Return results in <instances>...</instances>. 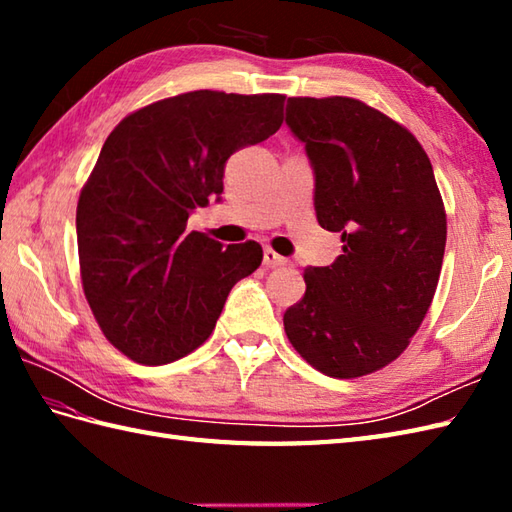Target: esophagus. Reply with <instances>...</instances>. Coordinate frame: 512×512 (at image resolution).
Wrapping results in <instances>:
<instances>
[{
	"label": "esophagus",
	"instance_id": "34e87169",
	"mask_svg": "<svg viewBox=\"0 0 512 512\" xmlns=\"http://www.w3.org/2000/svg\"><path fill=\"white\" fill-rule=\"evenodd\" d=\"M264 264L268 268H275V266H286L288 259L281 257L279 253H275L273 248H264Z\"/></svg>",
	"mask_w": 512,
	"mask_h": 512
}]
</instances>
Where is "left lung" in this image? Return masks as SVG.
I'll use <instances>...</instances> for the list:
<instances>
[{"instance_id":"8db88e82","label":"left lung","mask_w":512,"mask_h":512,"mask_svg":"<svg viewBox=\"0 0 512 512\" xmlns=\"http://www.w3.org/2000/svg\"><path fill=\"white\" fill-rule=\"evenodd\" d=\"M286 125L306 145L317 220L343 242L334 264L306 268L286 334L325 376L372 374L405 352L436 295L447 215L431 160L405 127L347 96L288 99Z\"/></svg>"}]
</instances>
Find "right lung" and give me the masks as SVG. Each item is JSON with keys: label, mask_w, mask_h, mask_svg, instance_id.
I'll return each instance as SVG.
<instances>
[{"label": "right lung", "mask_w": 512, "mask_h": 512, "mask_svg": "<svg viewBox=\"0 0 512 512\" xmlns=\"http://www.w3.org/2000/svg\"><path fill=\"white\" fill-rule=\"evenodd\" d=\"M286 96L198 90L125 116L76 206L83 292L116 350L165 365L209 339L228 292L262 264L257 242L187 233L220 200L224 167L284 123Z\"/></svg>", "instance_id": "obj_1"}]
</instances>
